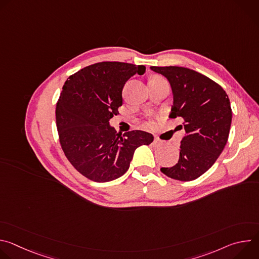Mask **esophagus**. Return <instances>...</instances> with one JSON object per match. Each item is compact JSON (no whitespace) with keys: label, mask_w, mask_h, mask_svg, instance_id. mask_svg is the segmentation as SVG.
Here are the masks:
<instances>
[{"label":"esophagus","mask_w":259,"mask_h":259,"mask_svg":"<svg viewBox=\"0 0 259 259\" xmlns=\"http://www.w3.org/2000/svg\"><path fill=\"white\" fill-rule=\"evenodd\" d=\"M153 144H154L156 147H158V146H161V145H163V144H164V142H163L162 140L158 139V138H155V140H154Z\"/></svg>","instance_id":"obj_1"}]
</instances>
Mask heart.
Masks as SVG:
<instances>
[{"label":"heart","mask_w":259,"mask_h":259,"mask_svg":"<svg viewBox=\"0 0 259 259\" xmlns=\"http://www.w3.org/2000/svg\"><path fill=\"white\" fill-rule=\"evenodd\" d=\"M162 78L161 77H159V76H155V77H153L150 81H154V80H161Z\"/></svg>","instance_id":"b5f03b06"}]
</instances>
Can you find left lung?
<instances>
[{
	"mask_svg": "<svg viewBox=\"0 0 259 259\" xmlns=\"http://www.w3.org/2000/svg\"><path fill=\"white\" fill-rule=\"evenodd\" d=\"M151 68L170 82L174 99L170 118H180L186 131L178 162L161 171L176 180H194L216 162L228 142L232 124L229 96L220 85L196 70L182 66Z\"/></svg>",
	"mask_w": 259,
	"mask_h": 259,
	"instance_id": "obj_1",
	"label": "left lung"
}]
</instances>
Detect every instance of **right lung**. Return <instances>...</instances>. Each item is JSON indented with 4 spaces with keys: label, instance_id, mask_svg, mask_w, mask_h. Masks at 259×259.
Wrapping results in <instances>:
<instances>
[{
    "label": "right lung",
    "instance_id": "1",
    "mask_svg": "<svg viewBox=\"0 0 259 259\" xmlns=\"http://www.w3.org/2000/svg\"><path fill=\"white\" fill-rule=\"evenodd\" d=\"M144 71V65L102 61L69 76L62 87L55 109L59 143L69 163L92 181L119 178L137 147L154 140L141 130L122 135L108 123L123 104L125 83Z\"/></svg>",
    "mask_w": 259,
    "mask_h": 259
}]
</instances>
